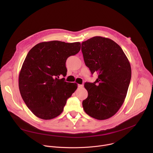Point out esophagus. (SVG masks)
I'll use <instances>...</instances> for the list:
<instances>
[{
  "label": "esophagus",
  "mask_w": 153,
  "mask_h": 153,
  "mask_svg": "<svg viewBox=\"0 0 153 153\" xmlns=\"http://www.w3.org/2000/svg\"><path fill=\"white\" fill-rule=\"evenodd\" d=\"M83 87V85H80V84L78 85V88H82Z\"/></svg>",
  "instance_id": "esophagus-1"
}]
</instances>
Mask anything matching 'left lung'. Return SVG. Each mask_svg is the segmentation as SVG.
Listing matches in <instances>:
<instances>
[{"instance_id":"obj_1","label":"left lung","mask_w":153,"mask_h":153,"mask_svg":"<svg viewBox=\"0 0 153 153\" xmlns=\"http://www.w3.org/2000/svg\"><path fill=\"white\" fill-rule=\"evenodd\" d=\"M85 63L92 74H98L94 83L86 82L88 97L83 100L85 112L97 120L114 116L126 97L131 77L130 63L114 41L100 36L82 43Z\"/></svg>"}]
</instances>
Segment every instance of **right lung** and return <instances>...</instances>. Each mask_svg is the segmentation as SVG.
Segmentation results:
<instances>
[{"mask_svg":"<svg viewBox=\"0 0 153 153\" xmlns=\"http://www.w3.org/2000/svg\"><path fill=\"white\" fill-rule=\"evenodd\" d=\"M80 43L53 40L38 43L28 52L19 77L24 102L37 117L50 120L63 111L67 99L76 90V83L65 81L66 60L77 54Z\"/></svg>","mask_w":153,"mask_h":153,"instance_id":"1","label":"right lung"}]
</instances>
